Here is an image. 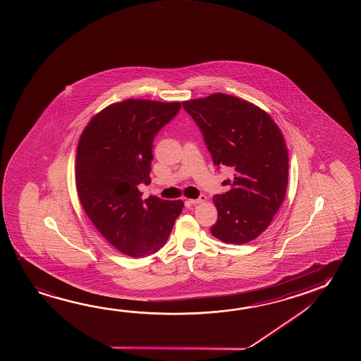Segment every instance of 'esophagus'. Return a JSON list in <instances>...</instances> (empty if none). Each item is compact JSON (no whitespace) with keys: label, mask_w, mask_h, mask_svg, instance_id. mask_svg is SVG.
I'll return each mask as SVG.
<instances>
[{"label":"esophagus","mask_w":361,"mask_h":361,"mask_svg":"<svg viewBox=\"0 0 361 361\" xmlns=\"http://www.w3.org/2000/svg\"><path fill=\"white\" fill-rule=\"evenodd\" d=\"M207 201V196L201 195L200 197H197V199H190V204H192V205H196V204H202V202H205Z\"/></svg>","instance_id":"esophagus-1"}]
</instances>
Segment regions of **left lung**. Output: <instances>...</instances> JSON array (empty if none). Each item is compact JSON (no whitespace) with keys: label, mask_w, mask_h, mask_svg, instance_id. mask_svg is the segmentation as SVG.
<instances>
[{"label":"left lung","mask_w":361,"mask_h":361,"mask_svg":"<svg viewBox=\"0 0 361 361\" xmlns=\"http://www.w3.org/2000/svg\"><path fill=\"white\" fill-rule=\"evenodd\" d=\"M200 127L214 165L231 167L229 190L213 197L214 237L228 244L255 240L272 223L288 183V151L272 117L250 102L215 93L183 102Z\"/></svg>","instance_id":"1"}]
</instances>
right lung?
<instances>
[{"instance_id":"right-lung-1","label":"right lung","mask_w":361,"mask_h":361,"mask_svg":"<svg viewBox=\"0 0 361 361\" xmlns=\"http://www.w3.org/2000/svg\"><path fill=\"white\" fill-rule=\"evenodd\" d=\"M180 102L126 99L106 106L85 126L77 147L78 196L90 221L121 253L141 258L165 245L183 201L142 200L149 183L152 141Z\"/></svg>"}]
</instances>
